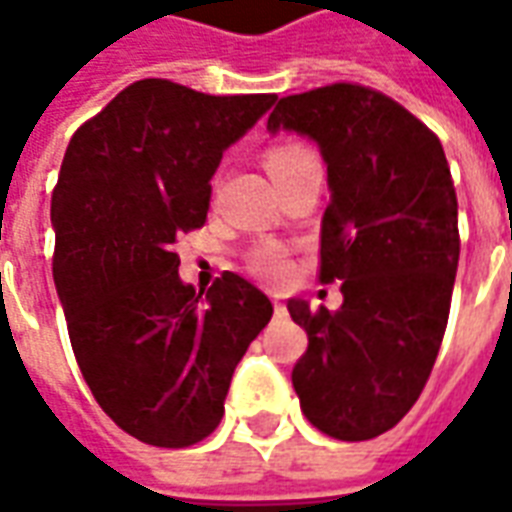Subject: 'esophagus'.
<instances>
[{
    "instance_id": "34e87169",
    "label": "esophagus",
    "mask_w": 512,
    "mask_h": 512,
    "mask_svg": "<svg viewBox=\"0 0 512 512\" xmlns=\"http://www.w3.org/2000/svg\"><path fill=\"white\" fill-rule=\"evenodd\" d=\"M274 312H277V315H285L288 310H285V304H282V301L274 299Z\"/></svg>"
}]
</instances>
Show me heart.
<instances>
[{
  "mask_svg": "<svg viewBox=\"0 0 512 512\" xmlns=\"http://www.w3.org/2000/svg\"><path fill=\"white\" fill-rule=\"evenodd\" d=\"M307 158H312V150L299 145V142H277V145H268L266 153H263V161H266L271 178L285 175L288 169L299 167L301 161H307ZM252 271L257 277L282 282L290 274V257L279 246H263L252 255Z\"/></svg>",
  "mask_w": 512,
  "mask_h": 512,
  "instance_id": "1",
  "label": "heart"
}]
</instances>
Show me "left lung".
<instances>
[{
  "label": "left lung",
  "instance_id": "obj_1",
  "mask_svg": "<svg viewBox=\"0 0 512 512\" xmlns=\"http://www.w3.org/2000/svg\"><path fill=\"white\" fill-rule=\"evenodd\" d=\"M279 128L321 145L332 202L318 279L343 282L337 312L288 301L310 337L293 389L321 433L376 439L422 395L450 318L461 255L450 164L439 136L365 84L279 98L268 131Z\"/></svg>",
  "mask_w": 512,
  "mask_h": 512
}]
</instances>
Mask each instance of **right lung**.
Here are the masks:
<instances>
[{
  "mask_svg": "<svg viewBox=\"0 0 512 512\" xmlns=\"http://www.w3.org/2000/svg\"><path fill=\"white\" fill-rule=\"evenodd\" d=\"M274 101L142 79L76 128L62 158L54 285L73 354L106 417L153 447L211 436L235 365L274 315L233 271L202 301L175 252L205 224L222 153Z\"/></svg>",
  "mask_w": 512,
  "mask_h": 512,
  "instance_id": "add662e5",
  "label": "right lung"
}]
</instances>
